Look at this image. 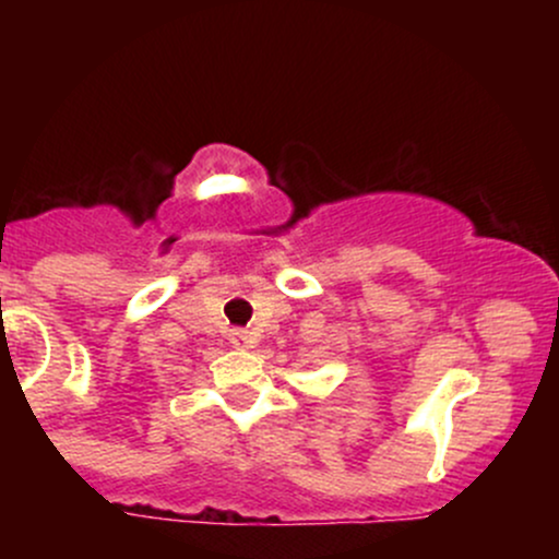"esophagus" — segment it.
Here are the masks:
<instances>
[{
    "mask_svg": "<svg viewBox=\"0 0 559 559\" xmlns=\"http://www.w3.org/2000/svg\"><path fill=\"white\" fill-rule=\"evenodd\" d=\"M230 344L236 346V349H249V346L254 344V338L249 336L247 331H241V329H236V331H230Z\"/></svg>",
    "mask_w": 559,
    "mask_h": 559,
    "instance_id": "1",
    "label": "esophagus"
}]
</instances>
